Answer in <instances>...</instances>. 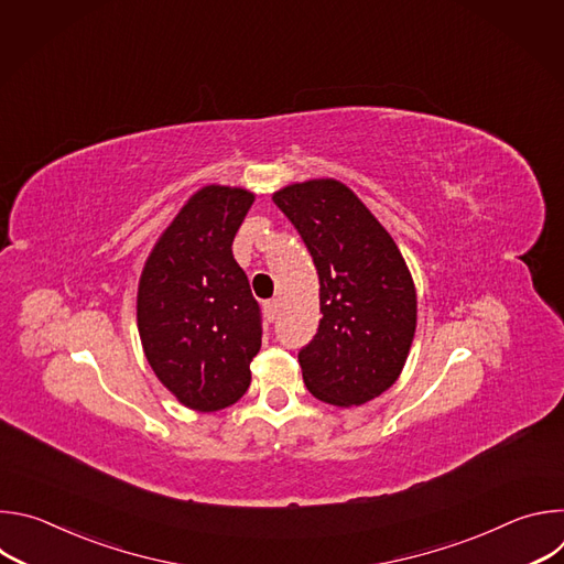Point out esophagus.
Returning a JSON list of instances; mask_svg holds the SVG:
<instances>
[{"mask_svg":"<svg viewBox=\"0 0 564 564\" xmlns=\"http://www.w3.org/2000/svg\"><path fill=\"white\" fill-rule=\"evenodd\" d=\"M279 301L274 299V301H268L265 305H263V310H265V316H268V321L272 324V321H276V316H279Z\"/></svg>","mask_w":564,"mask_h":564,"instance_id":"obj_1","label":"esophagus"}]
</instances>
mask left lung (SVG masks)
Wrapping results in <instances>:
<instances>
[{"mask_svg": "<svg viewBox=\"0 0 564 564\" xmlns=\"http://www.w3.org/2000/svg\"><path fill=\"white\" fill-rule=\"evenodd\" d=\"M318 274L324 316L299 364L307 390L333 406H361L404 370L417 328V292L392 236L335 178L272 194Z\"/></svg>", "mask_w": 564, "mask_h": 564, "instance_id": "1", "label": "left lung"}]
</instances>
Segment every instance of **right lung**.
<instances>
[{
	"label": "right lung",
	"instance_id": "add662e5",
	"mask_svg": "<svg viewBox=\"0 0 564 564\" xmlns=\"http://www.w3.org/2000/svg\"><path fill=\"white\" fill-rule=\"evenodd\" d=\"M252 203L243 187L205 185L160 234L140 274L144 357L160 383L198 413L236 404L261 350V310L231 254Z\"/></svg>",
	"mask_w": 564,
	"mask_h": 564
}]
</instances>
